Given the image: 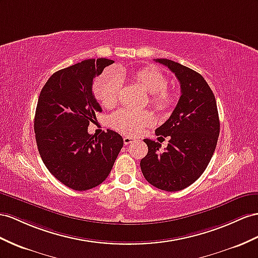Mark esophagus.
Wrapping results in <instances>:
<instances>
[{
  "label": "esophagus",
  "instance_id": "esophagus-1",
  "mask_svg": "<svg viewBox=\"0 0 258 258\" xmlns=\"http://www.w3.org/2000/svg\"><path fill=\"white\" fill-rule=\"evenodd\" d=\"M123 142H124L125 145H128V144H131V143L135 142V140H134V138L130 137V136H125V137H123Z\"/></svg>",
  "mask_w": 258,
  "mask_h": 258
}]
</instances>
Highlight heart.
Segmentation results:
<instances>
[{
    "label": "heart",
    "mask_w": 258,
    "mask_h": 258,
    "mask_svg": "<svg viewBox=\"0 0 258 258\" xmlns=\"http://www.w3.org/2000/svg\"><path fill=\"white\" fill-rule=\"evenodd\" d=\"M134 79L150 94V104L157 110L166 112L174 105L175 97L167 89L168 77L156 68H147L138 71ZM122 89V79L114 72H107L97 79L94 94L97 100L104 107H112L118 100ZM112 127L130 136L141 132L154 123V117L149 112H136L128 109L116 111L110 117Z\"/></svg>",
    "instance_id": "heart-1"
}]
</instances>
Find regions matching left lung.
Here are the masks:
<instances>
[{"label": "left lung", "mask_w": 258, "mask_h": 258, "mask_svg": "<svg viewBox=\"0 0 258 258\" xmlns=\"http://www.w3.org/2000/svg\"><path fill=\"white\" fill-rule=\"evenodd\" d=\"M155 61L174 73L181 97L171 116L156 130L157 136H170L168 147L161 153L159 143L144 140L148 153L141 160V169L151 185L176 192L206 170L219 136V115L214 92L200 73L168 58Z\"/></svg>", "instance_id": "1"}]
</instances>
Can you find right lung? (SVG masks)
<instances>
[{"instance_id": "add662e5", "label": "right lung", "mask_w": 258, "mask_h": 258, "mask_svg": "<svg viewBox=\"0 0 258 258\" xmlns=\"http://www.w3.org/2000/svg\"><path fill=\"white\" fill-rule=\"evenodd\" d=\"M112 63L89 58L57 71L38 99L34 128L39 154L50 173L72 189L101 184L123 147L122 136L114 131L88 133L96 112L102 111L92 92L94 79Z\"/></svg>"}]
</instances>
